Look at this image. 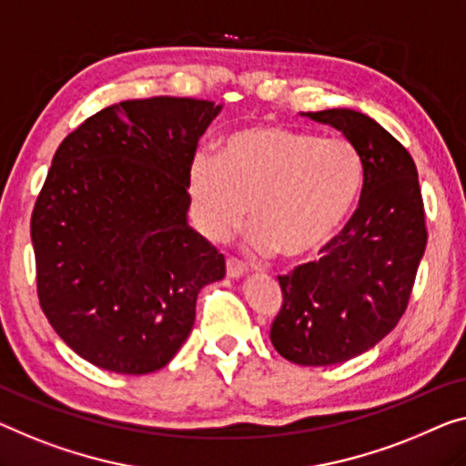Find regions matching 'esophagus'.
Segmentation results:
<instances>
[{
  "label": "esophagus",
  "mask_w": 466,
  "mask_h": 466,
  "mask_svg": "<svg viewBox=\"0 0 466 466\" xmlns=\"http://www.w3.org/2000/svg\"><path fill=\"white\" fill-rule=\"evenodd\" d=\"M226 274H228V278H242L247 274V266L242 261H238V259H228L226 261Z\"/></svg>",
  "instance_id": "34e87169"
}]
</instances>
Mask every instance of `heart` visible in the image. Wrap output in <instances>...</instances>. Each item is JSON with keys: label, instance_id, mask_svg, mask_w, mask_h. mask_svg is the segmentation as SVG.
Returning <instances> with one entry per match:
<instances>
[{"label": "heart", "instance_id": "b5f03b06", "mask_svg": "<svg viewBox=\"0 0 466 466\" xmlns=\"http://www.w3.org/2000/svg\"><path fill=\"white\" fill-rule=\"evenodd\" d=\"M362 182V157L345 137L259 125L228 136L218 158L194 157L188 194L205 238H230L251 207L255 253L305 259L339 232Z\"/></svg>", "mask_w": 466, "mask_h": 466}]
</instances>
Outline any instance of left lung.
<instances>
[{
	"instance_id": "1",
	"label": "left lung",
	"mask_w": 466,
	"mask_h": 466,
	"mask_svg": "<svg viewBox=\"0 0 466 466\" xmlns=\"http://www.w3.org/2000/svg\"><path fill=\"white\" fill-rule=\"evenodd\" d=\"M343 131L364 163L356 213L318 261L278 276L282 308L269 339L289 362L341 364L389 335L410 301L427 226L410 152L364 113H305Z\"/></svg>"
}]
</instances>
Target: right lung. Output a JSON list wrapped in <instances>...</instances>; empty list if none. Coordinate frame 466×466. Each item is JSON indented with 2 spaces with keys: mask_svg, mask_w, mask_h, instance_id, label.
Returning a JSON list of instances; mask_svg holds the SVG:
<instances>
[{
  "mask_svg": "<svg viewBox=\"0 0 466 466\" xmlns=\"http://www.w3.org/2000/svg\"><path fill=\"white\" fill-rule=\"evenodd\" d=\"M221 104L125 100L56 150L31 218L37 297L94 366L148 374L188 339L197 297L226 259L188 226V171Z\"/></svg>",
  "mask_w": 466,
  "mask_h": 466,
  "instance_id": "1",
  "label": "right lung"
}]
</instances>
